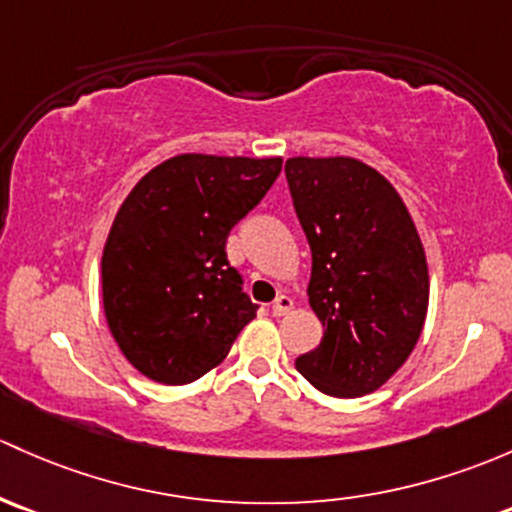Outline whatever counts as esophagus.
I'll use <instances>...</instances> for the list:
<instances>
[{
    "label": "esophagus",
    "instance_id": "esophagus-1",
    "mask_svg": "<svg viewBox=\"0 0 512 512\" xmlns=\"http://www.w3.org/2000/svg\"><path fill=\"white\" fill-rule=\"evenodd\" d=\"M292 309H294V301H292V297H287V294H279L272 304L274 316H284V314H289Z\"/></svg>",
    "mask_w": 512,
    "mask_h": 512
}]
</instances>
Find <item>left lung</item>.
<instances>
[{
    "instance_id": "8db88e82",
    "label": "left lung",
    "mask_w": 512,
    "mask_h": 512,
    "mask_svg": "<svg viewBox=\"0 0 512 512\" xmlns=\"http://www.w3.org/2000/svg\"><path fill=\"white\" fill-rule=\"evenodd\" d=\"M311 247V309L324 324L297 370L331 397L375 392L410 358L422 333L429 274L400 193L351 157L284 164Z\"/></svg>"
}]
</instances>
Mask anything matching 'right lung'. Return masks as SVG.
<instances>
[{"label":"right lung","instance_id":"right-lung-1","mask_svg":"<svg viewBox=\"0 0 512 512\" xmlns=\"http://www.w3.org/2000/svg\"><path fill=\"white\" fill-rule=\"evenodd\" d=\"M279 171L282 159L181 154L125 198L102 252V304L120 351L149 380L193 383L255 319L225 242Z\"/></svg>","mask_w":512,"mask_h":512}]
</instances>
